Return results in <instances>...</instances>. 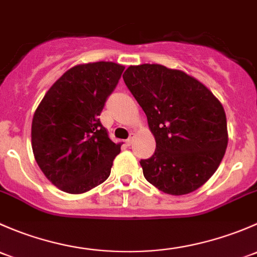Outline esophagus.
<instances>
[{"label":"esophagus","instance_id":"obj_1","mask_svg":"<svg viewBox=\"0 0 257 257\" xmlns=\"http://www.w3.org/2000/svg\"><path fill=\"white\" fill-rule=\"evenodd\" d=\"M132 142H134V134H131V136L126 140V145H127V146H131Z\"/></svg>","mask_w":257,"mask_h":257}]
</instances>
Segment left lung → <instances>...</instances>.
Listing matches in <instances>:
<instances>
[{"instance_id":"1","label":"left lung","mask_w":257,"mask_h":257,"mask_svg":"<svg viewBox=\"0 0 257 257\" xmlns=\"http://www.w3.org/2000/svg\"><path fill=\"white\" fill-rule=\"evenodd\" d=\"M156 140L140 161L145 178L163 193L194 192L215 173L227 146L223 105L200 81L160 64L131 65L122 75Z\"/></svg>"}]
</instances>
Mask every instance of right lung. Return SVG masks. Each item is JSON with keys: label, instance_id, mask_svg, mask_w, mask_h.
<instances>
[{"label": "right lung", "instance_id": "1", "mask_svg": "<svg viewBox=\"0 0 257 257\" xmlns=\"http://www.w3.org/2000/svg\"><path fill=\"white\" fill-rule=\"evenodd\" d=\"M123 69L112 62L73 67L53 84L34 112V158L63 192L80 194L109 178L121 144L111 141L99 116Z\"/></svg>", "mask_w": 257, "mask_h": 257}]
</instances>
